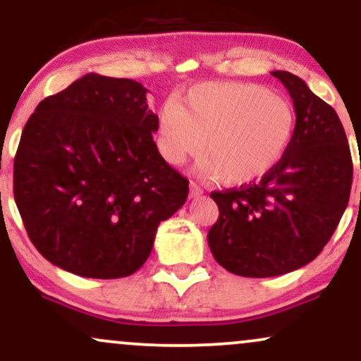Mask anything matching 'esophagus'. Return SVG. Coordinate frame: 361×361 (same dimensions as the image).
<instances>
[{
	"label": "esophagus",
	"instance_id": "1",
	"mask_svg": "<svg viewBox=\"0 0 361 361\" xmlns=\"http://www.w3.org/2000/svg\"><path fill=\"white\" fill-rule=\"evenodd\" d=\"M202 193H204V190H202L200 186L195 183V181H190V197L197 198V197H200Z\"/></svg>",
	"mask_w": 361,
	"mask_h": 361
}]
</instances>
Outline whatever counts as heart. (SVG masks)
<instances>
[{"label": "heart", "instance_id": "obj_1", "mask_svg": "<svg viewBox=\"0 0 361 361\" xmlns=\"http://www.w3.org/2000/svg\"><path fill=\"white\" fill-rule=\"evenodd\" d=\"M295 110L283 94L256 82L195 85L159 111L157 147L169 164L204 154L198 171L226 185L270 173L293 139ZM204 147H201V144Z\"/></svg>", "mask_w": 361, "mask_h": 361}]
</instances>
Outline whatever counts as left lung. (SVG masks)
<instances>
[{"instance_id":"1","label":"left lung","mask_w":361,"mask_h":361,"mask_svg":"<svg viewBox=\"0 0 361 361\" xmlns=\"http://www.w3.org/2000/svg\"><path fill=\"white\" fill-rule=\"evenodd\" d=\"M295 109V132L281 161L259 181L212 192L219 207L209 246L227 271L267 279L312 261L336 231L350 200L353 163L333 106L304 80L273 71Z\"/></svg>"}]
</instances>
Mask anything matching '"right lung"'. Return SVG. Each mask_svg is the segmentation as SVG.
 <instances>
[{
    "mask_svg": "<svg viewBox=\"0 0 361 361\" xmlns=\"http://www.w3.org/2000/svg\"><path fill=\"white\" fill-rule=\"evenodd\" d=\"M134 80L85 74L37 105L13 164L28 238L52 264L122 279L149 258L157 226L188 197V180L157 151V115Z\"/></svg>",
    "mask_w": 361,
    "mask_h": 361,
    "instance_id": "obj_1",
    "label": "right lung"
}]
</instances>
